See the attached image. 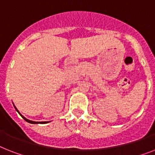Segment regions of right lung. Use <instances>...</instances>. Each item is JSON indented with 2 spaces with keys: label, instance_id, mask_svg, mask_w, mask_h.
Listing matches in <instances>:
<instances>
[{
  "label": "right lung",
  "instance_id": "right-lung-1",
  "mask_svg": "<svg viewBox=\"0 0 155 155\" xmlns=\"http://www.w3.org/2000/svg\"><path fill=\"white\" fill-rule=\"evenodd\" d=\"M14 107H15V106H14ZM15 108H16V107H15ZM16 110H17V112L19 113L18 110H17V109H16ZM19 114H20V113H19ZM21 117H22V118H23V119H25V121L28 122V123H41V124H43V123H48V122H39V123H38V122L31 121V120H28V119H26V118H25V117H24V116H22V115H21Z\"/></svg>",
  "mask_w": 155,
  "mask_h": 155
}]
</instances>
